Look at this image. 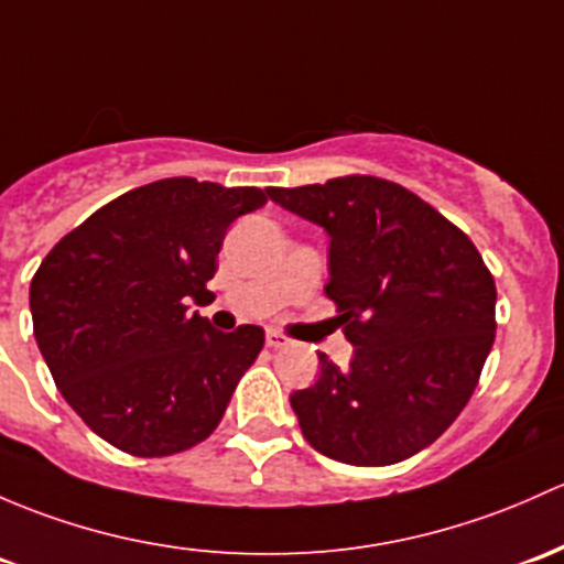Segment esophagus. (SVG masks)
Returning a JSON list of instances; mask_svg holds the SVG:
<instances>
[{"label":"esophagus","instance_id":"34e87169","mask_svg":"<svg viewBox=\"0 0 564 564\" xmlns=\"http://www.w3.org/2000/svg\"><path fill=\"white\" fill-rule=\"evenodd\" d=\"M264 340H267V346H270V348H283V346H289V337L281 335V332H275V329H267Z\"/></svg>","mask_w":564,"mask_h":564}]
</instances>
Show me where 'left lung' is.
<instances>
[{
  "instance_id": "obj_1",
  "label": "left lung",
  "mask_w": 564,
  "mask_h": 564,
  "mask_svg": "<svg viewBox=\"0 0 564 564\" xmlns=\"http://www.w3.org/2000/svg\"><path fill=\"white\" fill-rule=\"evenodd\" d=\"M267 197L329 235L327 297L354 346L294 391L305 441L381 467L435 443L467 405L495 343V278L470 237L400 183L332 177Z\"/></svg>"
}]
</instances>
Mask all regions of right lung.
<instances>
[{"mask_svg":"<svg viewBox=\"0 0 564 564\" xmlns=\"http://www.w3.org/2000/svg\"><path fill=\"white\" fill-rule=\"evenodd\" d=\"M257 186L164 177L121 194L64 235L29 286L34 337L73 411L134 456L203 443L264 346V329L218 332L199 302Z\"/></svg>","mask_w":564,"mask_h":564,"instance_id":"add662e5","label":"right lung"}]
</instances>
